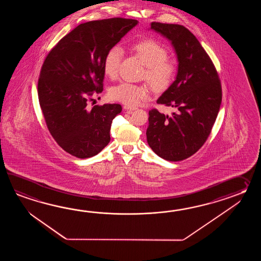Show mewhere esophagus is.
<instances>
[{"instance_id":"34e87169","label":"esophagus","mask_w":261,"mask_h":261,"mask_svg":"<svg viewBox=\"0 0 261 261\" xmlns=\"http://www.w3.org/2000/svg\"><path fill=\"white\" fill-rule=\"evenodd\" d=\"M123 108H124V110H126V111H134V110L137 109V107H135V106H125Z\"/></svg>"}]
</instances>
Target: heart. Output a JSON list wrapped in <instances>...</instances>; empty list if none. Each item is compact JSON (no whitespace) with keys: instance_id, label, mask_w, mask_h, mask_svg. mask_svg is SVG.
Here are the masks:
<instances>
[{"instance_id":"1","label":"heart","mask_w":261,"mask_h":261,"mask_svg":"<svg viewBox=\"0 0 261 261\" xmlns=\"http://www.w3.org/2000/svg\"><path fill=\"white\" fill-rule=\"evenodd\" d=\"M133 49L146 67L144 76L155 90L165 89L172 83L175 74V66L167 61L166 48L155 40L146 39L133 44ZM123 49L114 45L107 51L103 61V72L109 78H116L122 60ZM113 100L128 106H136L149 97L150 89L146 85H134L122 82L114 86L109 91Z\"/></svg>"}]
</instances>
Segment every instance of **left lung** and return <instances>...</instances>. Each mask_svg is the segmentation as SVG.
Masks as SVG:
<instances>
[{"instance_id": "8db88e82", "label": "left lung", "mask_w": 261, "mask_h": 261, "mask_svg": "<svg viewBox=\"0 0 261 261\" xmlns=\"http://www.w3.org/2000/svg\"><path fill=\"white\" fill-rule=\"evenodd\" d=\"M149 30L171 42L178 64L175 80L156 100L175 111L170 116L149 111L147 143L162 159L183 161L194 155L211 133L221 106V84L210 57L188 29L152 22Z\"/></svg>"}]
</instances>
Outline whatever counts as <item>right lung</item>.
<instances>
[{
    "mask_svg": "<svg viewBox=\"0 0 261 261\" xmlns=\"http://www.w3.org/2000/svg\"><path fill=\"white\" fill-rule=\"evenodd\" d=\"M138 20L109 18L82 23L67 34L45 58L38 81V98L51 135L67 153L87 159L110 142L113 119L120 105L88 107L103 87L107 51L134 28Z\"/></svg>",
    "mask_w": 261,
    "mask_h": 261,
    "instance_id": "1",
    "label": "right lung"
}]
</instances>
